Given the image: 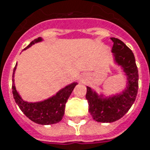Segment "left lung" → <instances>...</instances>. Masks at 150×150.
<instances>
[{
    "instance_id": "obj_1",
    "label": "left lung",
    "mask_w": 150,
    "mask_h": 150,
    "mask_svg": "<svg viewBox=\"0 0 150 150\" xmlns=\"http://www.w3.org/2000/svg\"><path fill=\"white\" fill-rule=\"evenodd\" d=\"M114 45L112 53L116 63L120 65L128 77V86L120 95L104 98L97 96L87 87L86 99L88 110L96 121L103 123L114 122L123 117L130 109L138 93L139 74L133 52L124 43L116 38H110Z\"/></svg>"
}]
</instances>
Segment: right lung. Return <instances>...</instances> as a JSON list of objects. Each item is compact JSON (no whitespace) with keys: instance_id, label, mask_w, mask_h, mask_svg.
<instances>
[{"instance_id":"1","label":"right lung","mask_w":150,"mask_h":150,"mask_svg":"<svg viewBox=\"0 0 150 150\" xmlns=\"http://www.w3.org/2000/svg\"><path fill=\"white\" fill-rule=\"evenodd\" d=\"M41 40H42L41 38L35 39L25 49H28L35 43L40 42ZM16 65L14 68L13 76H12L13 77L12 93H13L15 101L18 106L20 107V109L22 110V112L29 119L37 124L52 125L59 122L63 119V116L64 115L65 104L71 95V93L73 92L75 86L77 85V82H73L71 85L63 88L55 96L49 98L48 100H45L41 102H36V103H28L21 99L14 84V81H15L14 74L16 69Z\"/></svg>"}]
</instances>
